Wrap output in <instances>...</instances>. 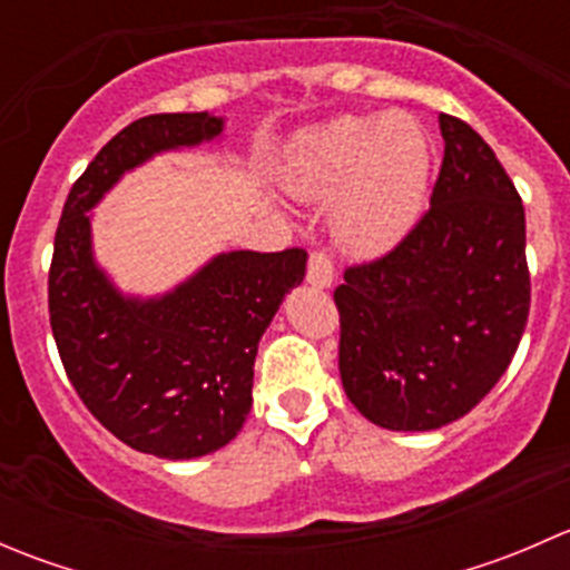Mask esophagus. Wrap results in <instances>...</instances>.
I'll use <instances>...</instances> for the list:
<instances>
[{
  "label": "esophagus",
  "instance_id": "esophagus-1",
  "mask_svg": "<svg viewBox=\"0 0 570 570\" xmlns=\"http://www.w3.org/2000/svg\"><path fill=\"white\" fill-rule=\"evenodd\" d=\"M308 284L317 286V289H327L333 284V262L325 250H314L308 256Z\"/></svg>",
  "mask_w": 570,
  "mask_h": 570
}]
</instances>
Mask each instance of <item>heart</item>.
<instances>
[{
  "mask_svg": "<svg viewBox=\"0 0 570 570\" xmlns=\"http://www.w3.org/2000/svg\"><path fill=\"white\" fill-rule=\"evenodd\" d=\"M303 198H331L336 237L355 253L394 248L422 209L428 142L405 118H338L306 137L292 170Z\"/></svg>",
  "mask_w": 570,
  "mask_h": 570,
  "instance_id": "b5f03b06",
  "label": "heart"
}]
</instances>
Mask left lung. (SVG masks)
I'll use <instances>...</instances> for the list:
<instances>
[{
	"mask_svg": "<svg viewBox=\"0 0 570 570\" xmlns=\"http://www.w3.org/2000/svg\"><path fill=\"white\" fill-rule=\"evenodd\" d=\"M444 163L430 209L375 262L344 269L338 372L386 430H439L508 372L530 317L524 204L493 148L439 118Z\"/></svg>",
	"mask_w": 570,
	"mask_h": 570,
	"instance_id": "1",
	"label": "left lung"
}]
</instances>
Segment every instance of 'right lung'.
Returning a JSON list of instances; mask_svg holds the SVG:
<instances>
[{
    "mask_svg": "<svg viewBox=\"0 0 570 570\" xmlns=\"http://www.w3.org/2000/svg\"><path fill=\"white\" fill-rule=\"evenodd\" d=\"M209 112L146 115L73 181L55 234L49 320L79 400L126 446L189 461L226 446L250 411L258 338L306 275V250H232L163 297H126L90 250V215L154 154L215 140Z\"/></svg>",
    "mask_w": 570,
    "mask_h": 570,
    "instance_id": "add662e5",
    "label": "right lung"
}]
</instances>
